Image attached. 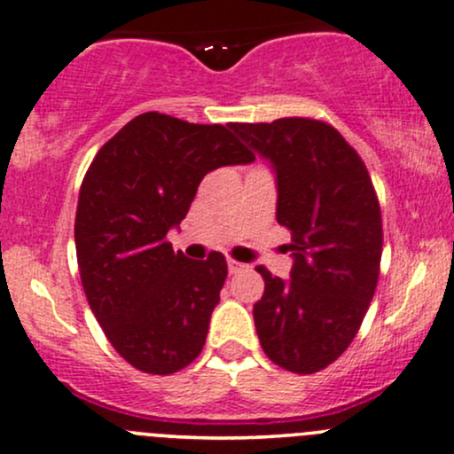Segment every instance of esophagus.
I'll list each match as a JSON object with an SVG mask.
<instances>
[{"mask_svg": "<svg viewBox=\"0 0 454 454\" xmlns=\"http://www.w3.org/2000/svg\"><path fill=\"white\" fill-rule=\"evenodd\" d=\"M243 267H246V265H241V262H237V261H232V258H228V271H231V273H239Z\"/></svg>", "mask_w": 454, "mask_h": 454, "instance_id": "34e87169", "label": "esophagus"}]
</instances>
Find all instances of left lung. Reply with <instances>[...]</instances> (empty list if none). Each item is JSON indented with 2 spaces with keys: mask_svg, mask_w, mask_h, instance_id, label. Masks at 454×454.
<instances>
[{
  "mask_svg": "<svg viewBox=\"0 0 454 454\" xmlns=\"http://www.w3.org/2000/svg\"><path fill=\"white\" fill-rule=\"evenodd\" d=\"M271 163L278 223L291 231V280H265L254 303L258 340L273 364L310 375L345 353L375 295L381 211L360 154L332 124L312 118L232 122Z\"/></svg>",
  "mask_w": 454,
  "mask_h": 454,
  "instance_id": "8db88e82",
  "label": "left lung"
}]
</instances>
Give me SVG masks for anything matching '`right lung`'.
I'll return each mask as SVG.
<instances>
[{"label":"right lung","mask_w":454,"mask_h":454,"mask_svg":"<svg viewBox=\"0 0 454 454\" xmlns=\"http://www.w3.org/2000/svg\"><path fill=\"white\" fill-rule=\"evenodd\" d=\"M252 161L231 124L146 112L90 163L74 217L79 276L107 340L137 371L170 375L200 356L226 258L189 261L166 237L208 172Z\"/></svg>","instance_id":"right-lung-1"}]
</instances>
